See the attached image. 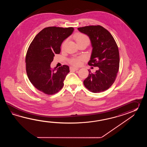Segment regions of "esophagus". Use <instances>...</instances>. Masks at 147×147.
<instances>
[{
  "instance_id": "esophagus-1",
  "label": "esophagus",
  "mask_w": 147,
  "mask_h": 147,
  "mask_svg": "<svg viewBox=\"0 0 147 147\" xmlns=\"http://www.w3.org/2000/svg\"><path fill=\"white\" fill-rule=\"evenodd\" d=\"M70 69L71 70H74V71H76V70H78V68H76V67H71L70 68Z\"/></svg>"
}]
</instances>
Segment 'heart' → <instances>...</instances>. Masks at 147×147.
Segmentation results:
<instances>
[{"instance_id": "1", "label": "heart", "mask_w": 147, "mask_h": 147, "mask_svg": "<svg viewBox=\"0 0 147 147\" xmlns=\"http://www.w3.org/2000/svg\"><path fill=\"white\" fill-rule=\"evenodd\" d=\"M75 40L76 41L77 44L80 43L81 42L84 41H88L89 42V39L88 37L86 35L80 33H78L77 34H76L75 36ZM66 41H63L62 44V47H64L65 45L66 44ZM83 59V58L82 57H78L76 58H74L70 60V63L74 66H79L80 65L81 61Z\"/></svg>"}]
</instances>
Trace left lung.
<instances>
[{"label": "left lung", "mask_w": 147, "mask_h": 147, "mask_svg": "<svg viewBox=\"0 0 147 147\" xmlns=\"http://www.w3.org/2000/svg\"><path fill=\"white\" fill-rule=\"evenodd\" d=\"M87 34L92 48L88 65L99 68L94 73L89 71L84 86L94 93L106 90L115 81L119 68L118 48L113 36L103 27L89 26L78 28Z\"/></svg>", "instance_id": "1"}]
</instances>
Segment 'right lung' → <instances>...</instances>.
I'll list each match as a JSON object with an SVG mask.
<instances>
[{
    "label": "right lung",
    "mask_w": 147,
    "mask_h": 147,
    "mask_svg": "<svg viewBox=\"0 0 147 147\" xmlns=\"http://www.w3.org/2000/svg\"><path fill=\"white\" fill-rule=\"evenodd\" d=\"M72 27H49L44 28L34 38L26 57V72L31 84L38 90L53 94L61 89L69 73V66L52 69L50 64L55 54L60 53L63 41L72 34Z\"/></svg>",
    "instance_id": "add662e5"
}]
</instances>
